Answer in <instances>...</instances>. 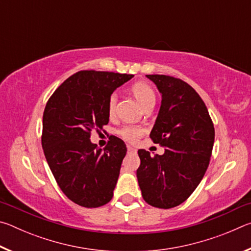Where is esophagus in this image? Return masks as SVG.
Returning <instances> with one entry per match:
<instances>
[{"label": "esophagus", "mask_w": 251, "mask_h": 251, "mask_svg": "<svg viewBox=\"0 0 251 251\" xmlns=\"http://www.w3.org/2000/svg\"><path fill=\"white\" fill-rule=\"evenodd\" d=\"M127 151H128L129 152H137V150L130 145H127Z\"/></svg>", "instance_id": "obj_1"}]
</instances>
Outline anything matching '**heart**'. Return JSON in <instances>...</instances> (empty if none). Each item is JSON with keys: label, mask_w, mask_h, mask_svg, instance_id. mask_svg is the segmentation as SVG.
Returning a JSON list of instances; mask_svg holds the SVG:
<instances>
[{"label": "heart", "mask_w": 251, "mask_h": 251, "mask_svg": "<svg viewBox=\"0 0 251 251\" xmlns=\"http://www.w3.org/2000/svg\"><path fill=\"white\" fill-rule=\"evenodd\" d=\"M131 93L135 96V99L139 101L144 108L150 104H155V93L152 91V88L150 85L144 83V82H137L131 86ZM118 96L116 93L110 94L107 100V110L109 116H113L115 114L116 103H117ZM145 128L142 126H136V125H125L121 127L117 130V134L125 139L127 142L134 143L141 137L144 134Z\"/></svg>", "instance_id": "1"}]
</instances>
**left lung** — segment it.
Wrapping results in <instances>:
<instances>
[{"mask_svg":"<svg viewBox=\"0 0 251 251\" xmlns=\"http://www.w3.org/2000/svg\"><path fill=\"white\" fill-rule=\"evenodd\" d=\"M161 94L151 138L165 147L163 155L139 150L137 175L142 196L157 208L184 202L201 181L209 165L215 128L205 103L184 80L167 75H146Z\"/></svg>","mask_w":251,"mask_h":251,"instance_id":"1","label":"left lung"}]
</instances>
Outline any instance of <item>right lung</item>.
I'll list each match as a JSON object with an SVG mask.
<instances>
[{
  "mask_svg": "<svg viewBox=\"0 0 251 251\" xmlns=\"http://www.w3.org/2000/svg\"><path fill=\"white\" fill-rule=\"evenodd\" d=\"M131 77L80 71L70 76L45 106V158L62 192L79 206L96 208L113 198L127 148L121 138L110 136L101 150L91 142V131L103 130L108 124V97Z\"/></svg>",
  "mask_w": 251,
  "mask_h": 251,
  "instance_id": "obj_1",
  "label": "right lung"
}]
</instances>
